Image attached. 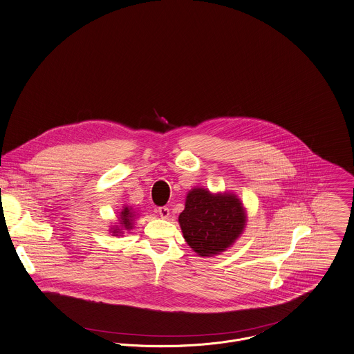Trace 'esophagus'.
<instances>
[{"label": "esophagus", "instance_id": "1", "mask_svg": "<svg viewBox=\"0 0 354 354\" xmlns=\"http://www.w3.org/2000/svg\"><path fill=\"white\" fill-rule=\"evenodd\" d=\"M157 212L160 214V216L161 218H169V215H170V211H169V208L166 207V205H163V207H158V209H157Z\"/></svg>", "mask_w": 354, "mask_h": 354}]
</instances>
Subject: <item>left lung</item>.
<instances>
[{
	"label": "left lung",
	"instance_id": "1",
	"mask_svg": "<svg viewBox=\"0 0 354 354\" xmlns=\"http://www.w3.org/2000/svg\"><path fill=\"white\" fill-rule=\"evenodd\" d=\"M178 222L188 245L201 257L225 250L242 232L245 212L234 194H211L194 188L187 196Z\"/></svg>",
	"mask_w": 354,
	"mask_h": 354
}]
</instances>
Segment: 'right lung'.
Here are the masks:
<instances>
[{"instance_id": "right-lung-1", "label": "right lung", "mask_w": 354, "mask_h": 354, "mask_svg": "<svg viewBox=\"0 0 354 354\" xmlns=\"http://www.w3.org/2000/svg\"><path fill=\"white\" fill-rule=\"evenodd\" d=\"M122 218V223L120 225H123L124 228H127L129 230L131 227H132V218H133V214L131 212V209L129 208H124L123 211H122V215H120Z\"/></svg>"}]
</instances>
